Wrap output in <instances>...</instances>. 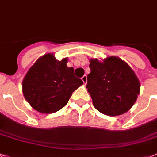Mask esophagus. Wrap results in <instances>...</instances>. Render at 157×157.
Listing matches in <instances>:
<instances>
[{
  "label": "esophagus",
  "instance_id": "34e87169",
  "mask_svg": "<svg viewBox=\"0 0 157 157\" xmlns=\"http://www.w3.org/2000/svg\"><path fill=\"white\" fill-rule=\"evenodd\" d=\"M81 80H82V81L84 82V84H85V85H86V83H87V76H86V75L83 76L82 78H81Z\"/></svg>",
  "mask_w": 157,
  "mask_h": 157
}]
</instances>
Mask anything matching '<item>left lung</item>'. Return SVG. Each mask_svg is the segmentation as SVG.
Listing matches in <instances>:
<instances>
[{
    "label": "left lung",
    "mask_w": 157,
    "mask_h": 157,
    "mask_svg": "<svg viewBox=\"0 0 157 157\" xmlns=\"http://www.w3.org/2000/svg\"><path fill=\"white\" fill-rule=\"evenodd\" d=\"M90 67L86 88L94 107L109 116L128 111L140 91V83L132 67L116 56L103 61L91 59Z\"/></svg>",
    "instance_id": "obj_1"
}]
</instances>
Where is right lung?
Listing matches in <instances>:
<instances>
[{"label":"right lung","mask_w":157,"mask_h":157,"mask_svg":"<svg viewBox=\"0 0 157 157\" xmlns=\"http://www.w3.org/2000/svg\"><path fill=\"white\" fill-rule=\"evenodd\" d=\"M67 58L57 60L48 53L39 59L28 70L22 81V93L34 109L52 114L67 103L75 90L83 81L76 77L73 67L67 66Z\"/></svg>","instance_id":"add662e5"}]
</instances>
